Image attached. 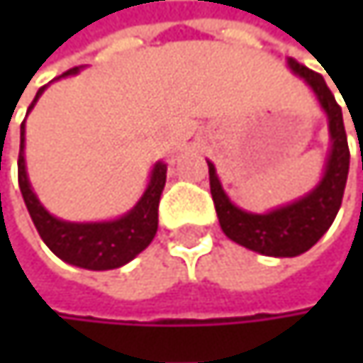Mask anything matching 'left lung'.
Returning <instances> with one entry per match:
<instances>
[{
    "mask_svg": "<svg viewBox=\"0 0 363 363\" xmlns=\"http://www.w3.org/2000/svg\"><path fill=\"white\" fill-rule=\"evenodd\" d=\"M286 65L309 86L328 119L330 145L324 172L318 184L294 201L271 208L267 212H250L229 199L214 164L206 160L210 174V193L223 233L231 242L252 252L275 258L298 256L322 240L338 214L349 174V145L342 123V111L336 105L334 94L330 92L320 73L298 65L292 58H286Z\"/></svg>",
    "mask_w": 363,
    "mask_h": 363,
    "instance_id": "1",
    "label": "left lung"
}]
</instances>
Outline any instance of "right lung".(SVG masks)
I'll list each match as a JSON object with an SVG mask.
<instances>
[{
  "label": "right lung",
  "instance_id": "obj_1",
  "mask_svg": "<svg viewBox=\"0 0 363 363\" xmlns=\"http://www.w3.org/2000/svg\"><path fill=\"white\" fill-rule=\"evenodd\" d=\"M84 67L69 69L56 79L77 75ZM48 86L39 88L27 111V115L33 111L39 96L45 92ZM25 121L21 125V153H18V184L23 199L27 203V210L31 214V220L35 225L37 233L41 235L43 244L56 254L60 260L90 269V271H109L119 269L134 260L143 252L157 233V208L160 197L166 184V162H155L149 174V182L138 197V201L121 216L109 220H90V223H75L54 216L45 206L39 201L33 184L29 181L27 172V160H25Z\"/></svg>",
  "mask_w": 363,
  "mask_h": 363
}]
</instances>
